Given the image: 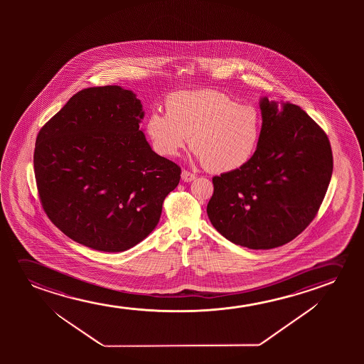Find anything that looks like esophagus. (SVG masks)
<instances>
[{
	"instance_id": "34e87169",
	"label": "esophagus",
	"mask_w": 364,
	"mask_h": 364,
	"mask_svg": "<svg viewBox=\"0 0 364 364\" xmlns=\"http://www.w3.org/2000/svg\"><path fill=\"white\" fill-rule=\"evenodd\" d=\"M195 178H196L195 174L190 173V171H188V170H183V171H181V180L185 181V183H190V181H193Z\"/></svg>"
}]
</instances>
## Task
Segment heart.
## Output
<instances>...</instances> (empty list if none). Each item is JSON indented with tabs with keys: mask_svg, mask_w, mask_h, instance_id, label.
Segmentation results:
<instances>
[{
	"mask_svg": "<svg viewBox=\"0 0 364 364\" xmlns=\"http://www.w3.org/2000/svg\"><path fill=\"white\" fill-rule=\"evenodd\" d=\"M166 113L151 112L146 133L155 150L175 156L189 143L196 158L215 173L244 168L259 148L262 115L257 107L214 90H181L165 102Z\"/></svg>",
	"mask_w": 364,
	"mask_h": 364,
	"instance_id": "1",
	"label": "heart"
}]
</instances>
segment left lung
Wrapping results in <instances>:
<instances>
[{
    "mask_svg": "<svg viewBox=\"0 0 364 364\" xmlns=\"http://www.w3.org/2000/svg\"><path fill=\"white\" fill-rule=\"evenodd\" d=\"M262 133L244 168L214 176L208 216L234 244L279 247L314 220L328 188L333 158L327 135L299 105L259 98Z\"/></svg>",
    "mask_w": 364,
    "mask_h": 364,
    "instance_id": "left-lung-1",
    "label": "left lung"
}]
</instances>
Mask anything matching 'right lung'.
Wrapping results in <instances>:
<instances>
[{"instance_id": "1", "label": "right lung", "mask_w": 364, "mask_h": 364, "mask_svg": "<svg viewBox=\"0 0 364 364\" xmlns=\"http://www.w3.org/2000/svg\"><path fill=\"white\" fill-rule=\"evenodd\" d=\"M133 90L93 87L73 95L40 130L36 181L50 221L90 249L122 252L148 237L179 166L151 149Z\"/></svg>"}]
</instances>
